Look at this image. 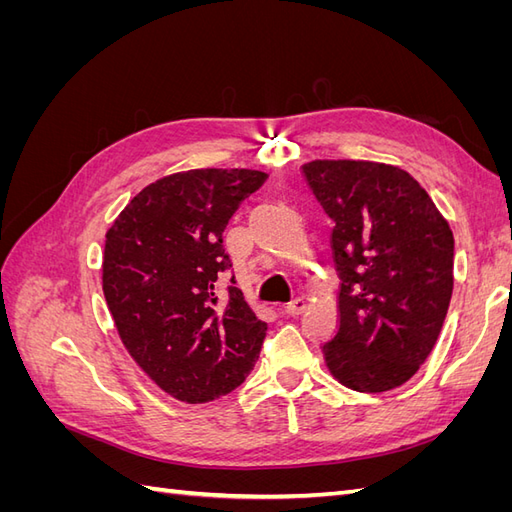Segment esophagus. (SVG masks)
<instances>
[{"instance_id":"34e87169","label":"esophagus","mask_w":512,"mask_h":512,"mask_svg":"<svg viewBox=\"0 0 512 512\" xmlns=\"http://www.w3.org/2000/svg\"><path fill=\"white\" fill-rule=\"evenodd\" d=\"M305 309V299L303 297H297V299H292L288 305H286V312L290 314V316H299L301 312Z\"/></svg>"}]
</instances>
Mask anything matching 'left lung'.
<instances>
[{
	"label": "left lung",
	"mask_w": 512,
	"mask_h": 512,
	"mask_svg": "<svg viewBox=\"0 0 512 512\" xmlns=\"http://www.w3.org/2000/svg\"><path fill=\"white\" fill-rule=\"evenodd\" d=\"M335 222L339 329L322 346L337 382L382 393L408 382L442 331L453 294V230L399 166L365 160L303 164Z\"/></svg>",
	"instance_id": "obj_1"
}]
</instances>
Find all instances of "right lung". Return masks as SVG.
I'll return each instance as SVG.
<instances>
[{
	"mask_svg": "<svg viewBox=\"0 0 512 512\" xmlns=\"http://www.w3.org/2000/svg\"><path fill=\"white\" fill-rule=\"evenodd\" d=\"M267 181L250 168H196L149 183L106 232L102 290L145 374L185 404H205L250 374L267 335L235 286L222 232Z\"/></svg>",
	"mask_w": 512,
	"mask_h": 512,
	"instance_id": "1",
	"label": "right lung"
}]
</instances>
